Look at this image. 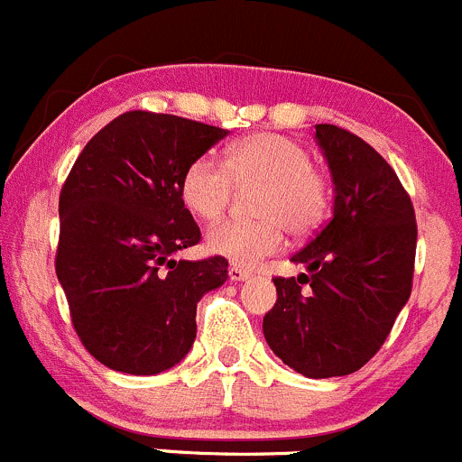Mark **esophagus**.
Returning a JSON list of instances; mask_svg holds the SVG:
<instances>
[{"mask_svg":"<svg viewBox=\"0 0 462 462\" xmlns=\"http://www.w3.org/2000/svg\"><path fill=\"white\" fill-rule=\"evenodd\" d=\"M229 276H231V281H249L254 273H251L249 269L240 267V264H233V267L229 269Z\"/></svg>","mask_w":462,"mask_h":462,"instance_id":"34e87169","label":"esophagus"}]
</instances>
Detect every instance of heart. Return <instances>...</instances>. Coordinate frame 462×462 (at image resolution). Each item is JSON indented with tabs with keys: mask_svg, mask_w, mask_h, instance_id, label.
<instances>
[{
	"mask_svg": "<svg viewBox=\"0 0 462 462\" xmlns=\"http://www.w3.org/2000/svg\"><path fill=\"white\" fill-rule=\"evenodd\" d=\"M237 189L254 190L258 220H231L207 236V249L242 267H255L285 246V231L308 236L326 220L330 180L308 150L281 134H249L226 148L225 163L211 154L195 157L180 181L186 208L204 222L229 211Z\"/></svg>",
	"mask_w": 462,
	"mask_h": 462,
	"instance_id": "obj_1",
	"label": "heart"
}]
</instances>
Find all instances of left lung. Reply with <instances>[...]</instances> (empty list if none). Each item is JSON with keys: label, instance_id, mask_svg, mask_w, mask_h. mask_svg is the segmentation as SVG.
<instances>
[{"label": "left lung", "instance_id": "left-lung-1", "mask_svg": "<svg viewBox=\"0 0 462 462\" xmlns=\"http://www.w3.org/2000/svg\"><path fill=\"white\" fill-rule=\"evenodd\" d=\"M317 139L335 211L291 258L310 273L273 278L278 299L263 332L282 364L323 380L359 371L386 341L413 287L418 225L409 193L373 145L330 123H319Z\"/></svg>", "mask_w": 462, "mask_h": 462}]
</instances>
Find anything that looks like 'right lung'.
I'll return each mask as SVG.
<instances>
[{"label":"right lung","instance_id":"1","mask_svg":"<svg viewBox=\"0 0 462 462\" xmlns=\"http://www.w3.org/2000/svg\"><path fill=\"white\" fill-rule=\"evenodd\" d=\"M226 130L134 109L78 154L60 190L56 273L78 339L127 375H157L189 355L195 312L229 278V260H172L202 233L180 181Z\"/></svg>","mask_w":462,"mask_h":462}]
</instances>
